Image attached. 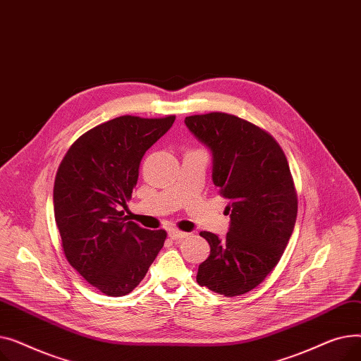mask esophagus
Wrapping results in <instances>:
<instances>
[{
    "instance_id": "obj_1",
    "label": "esophagus",
    "mask_w": 361,
    "mask_h": 361,
    "mask_svg": "<svg viewBox=\"0 0 361 361\" xmlns=\"http://www.w3.org/2000/svg\"><path fill=\"white\" fill-rule=\"evenodd\" d=\"M168 235L173 238V240H183L185 238L188 234L187 233H183V231H178V230H169L168 231Z\"/></svg>"
}]
</instances>
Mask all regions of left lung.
I'll use <instances>...</instances> for the list:
<instances>
[{"instance_id":"1","label":"left lung","mask_w":361,"mask_h":361,"mask_svg":"<svg viewBox=\"0 0 361 361\" xmlns=\"http://www.w3.org/2000/svg\"><path fill=\"white\" fill-rule=\"evenodd\" d=\"M212 155V181L228 200L225 238L200 235L211 255L197 283L225 297L249 293L276 267L293 234L297 196L290 166L272 136L235 116L211 112L184 120Z\"/></svg>"}]
</instances>
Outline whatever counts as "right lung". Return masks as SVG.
<instances>
[{
	"label": "right lung",
	"mask_w": 361,
	"mask_h": 361,
	"mask_svg": "<svg viewBox=\"0 0 361 361\" xmlns=\"http://www.w3.org/2000/svg\"><path fill=\"white\" fill-rule=\"evenodd\" d=\"M176 117L123 116L93 127L73 143L54 184V215L71 267L111 297L135 290L162 249L166 233L127 221L146 150Z\"/></svg>",
	"instance_id": "obj_1"
}]
</instances>
